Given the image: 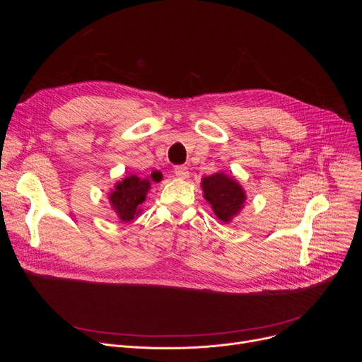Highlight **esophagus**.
I'll use <instances>...</instances> for the list:
<instances>
[{"label":"esophagus","mask_w":362,"mask_h":362,"mask_svg":"<svg viewBox=\"0 0 362 362\" xmlns=\"http://www.w3.org/2000/svg\"><path fill=\"white\" fill-rule=\"evenodd\" d=\"M175 176H177L179 179H187L190 176L189 169L185 166H176L175 168Z\"/></svg>","instance_id":"1"}]
</instances>
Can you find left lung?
Wrapping results in <instances>:
<instances>
[{"label": "left lung", "mask_w": 362, "mask_h": 362, "mask_svg": "<svg viewBox=\"0 0 362 362\" xmlns=\"http://www.w3.org/2000/svg\"><path fill=\"white\" fill-rule=\"evenodd\" d=\"M200 186L204 200H208L214 214L223 223H230L245 208V189L233 176L218 172L202 177Z\"/></svg>", "instance_id": "8db88e82"}]
</instances>
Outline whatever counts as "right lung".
Here are the masks:
<instances>
[{
  "label": "right lung",
  "instance_id": "obj_1",
  "mask_svg": "<svg viewBox=\"0 0 362 362\" xmlns=\"http://www.w3.org/2000/svg\"><path fill=\"white\" fill-rule=\"evenodd\" d=\"M150 177L153 182H158L156 175L151 173ZM150 177L126 176L109 192V203L120 222L127 223L141 214V204L151 187Z\"/></svg>",
  "mask_w": 362,
  "mask_h": 362
}]
</instances>
